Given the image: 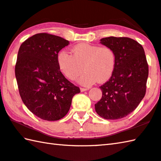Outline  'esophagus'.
I'll use <instances>...</instances> for the list:
<instances>
[{
  "label": "esophagus",
  "instance_id": "1",
  "mask_svg": "<svg viewBox=\"0 0 161 161\" xmlns=\"http://www.w3.org/2000/svg\"><path fill=\"white\" fill-rule=\"evenodd\" d=\"M89 88H80V91H81V92H84V91H86L87 90H89Z\"/></svg>",
  "mask_w": 161,
  "mask_h": 161
}]
</instances>
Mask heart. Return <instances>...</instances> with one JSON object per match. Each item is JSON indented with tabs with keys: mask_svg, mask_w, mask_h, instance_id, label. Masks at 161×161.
<instances>
[{
	"mask_svg": "<svg viewBox=\"0 0 161 161\" xmlns=\"http://www.w3.org/2000/svg\"><path fill=\"white\" fill-rule=\"evenodd\" d=\"M70 53L62 51L58 53L57 62L60 70L70 80H75L82 72L79 82L83 86L103 83L109 80L116 64L114 49L109 46L80 43L72 47Z\"/></svg>",
	"mask_w": 161,
	"mask_h": 161,
	"instance_id": "heart-1",
	"label": "heart"
}]
</instances>
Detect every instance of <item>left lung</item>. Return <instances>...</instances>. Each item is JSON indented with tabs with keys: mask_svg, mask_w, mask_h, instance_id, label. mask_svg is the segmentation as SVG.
I'll use <instances>...</instances> for the list:
<instances>
[{
	"mask_svg": "<svg viewBox=\"0 0 161 161\" xmlns=\"http://www.w3.org/2000/svg\"><path fill=\"white\" fill-rule=\"evenodd\" d=\"M100 43L114 49L116 64L109 81L100 86L103 96L95 109L101 117L116 120L133 112L145 96L149 67L137 41L112 36L102 38Z\"/></svg>",
	"mask_w": 161,
	"mask_h": 161,
	"instance_id": "8db88e82",
	"label": "left lung"
}]
</instances>
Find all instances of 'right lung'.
Masks as SVG:
<instances>
[{"label": "right lung", "instance_id": "1", "mask_svg": "<svg viewBox=\"0 0 161 161\" xmlns=\"http://www.w3.org/2000/svg\"><path fill=\"white\" fill-rule=\"evenodd\" d=\"M69 41L48 33H37L21 44L15 65L19 91L24 105L36 116L57 121L67 114L80 88L60 70L57 57Z\"/></svg>", "mask_w": 161, "mask_h": 161}]
</instances>
